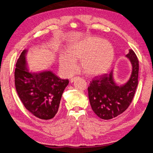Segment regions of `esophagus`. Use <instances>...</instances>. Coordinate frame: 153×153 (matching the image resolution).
Wrapping results in <instances>:
<instances>
[{"label":"esophagus","instance_id":"esophagus-1","mask_svg":"<svg viewBox=\"0 0 153 153\" xmlns=\"http://www.w3.org/2000/svg\"><path fill=\"white\" fill-rule=\"evenodd\" d=\"M76 77H72V78L70 79V82L73 83L74 82H75V80H76Z\"/></svg>","mask_w":153,"mask_h":153}]
</instances>
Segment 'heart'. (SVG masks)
<instances>
[{"instance_id":"1","label":"heart","mask_w":153,"mask_h":153,"mask_svg":"<svg viewBox=\"0 0 153 153\" xmlns=\"http://www.w3.org/2000/svg\"><path fill=\"white\" fill-rule=\"evenodd\" d=\"M84 73L91 76L102 75L108 71L114 59V49L109 41L97 37H88L68 44L65 52L59 56L60 68L65 75L76 71V60Z\"/></svg>"}]
</instances>
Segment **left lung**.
Masks as SVG:
<instances>
[{"instance_id":"1","label":"left lung","mask_w":153,"mask_h":153,"mask_svg":"<svg viewBox=\"0 0 153 153\" xmlns=\"http://www.w3.org/2000/svg\"><path fill=\"white\" fill-rule=\"evenodd\" d=\"M126 57L132 65L131 75L126 83L120 85L116 84L112 70L110 74L94 78L88 88L92 110L104 120H110L124 112L134 98L138 85V60L132 49Z\"/></svg>"}]
</instances>
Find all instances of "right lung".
<instances>
[{"label": "right lung", "instance_id": "obj_1", "mask_svg": "<svg viewBox=\"0 0 153 153\" xmlns=\"http://www.w3.org/2000/svg\"><path fill=\"white\" fill-rule=\"evenodd\" d=\"M27 50L21 53L16 63L15 84L16 92L24 106L36 117L49 120L59 107L62 94L69 84L51 71H30L27 69Z\"/></svg>", "mask_w": 153, "mask_h": 153}]
</instances>
